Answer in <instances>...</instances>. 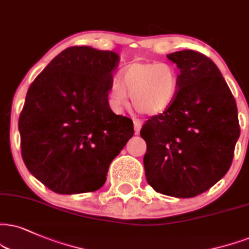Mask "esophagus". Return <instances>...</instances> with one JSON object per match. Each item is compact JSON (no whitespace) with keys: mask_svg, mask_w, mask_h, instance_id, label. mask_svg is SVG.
<instances>
[{"mask_svg":"<svg viewBox=\"0 0 249 249\" xmlns=\"http://www.w3.org/2000/svg\"><path fill=\"white\" fill-rule=\"evenodd\" d=\"M134 130H135V134L139 135L140 131H141V128H142V124H143V121L141 119H136L134 118Z\"/></svg>","mask_w":249,"mask_h":249,"instance_id":"34e87169","label":"esophagus"}]
</instances>
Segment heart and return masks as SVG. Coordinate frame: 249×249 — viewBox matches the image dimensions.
I'll return each mask as SVG.
<instances>
[{"instance_id": "obj_1", "label": "heart", "mask_w": 249, "mask_h": 249, "mask_svg": "<svg viewBox=\"0 0 249 249\" xmlns=\"http://www.w3.org/2000/svg\"><path fill=\"white\" fill-rule=\"evenodd\" d=\"M179 90V71L170 63L134 61L122 68L119 79H113L107 99L110 107L120 110L127 106V96L137 112L159 115L170 109Z\"/></svg>"}]
</instances>
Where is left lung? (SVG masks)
Returning <instances> with one entry per match:
<instances>
[{
	"label": "left lung",
	"instance_id": "obj_1",
	"mask_svg": "<svg viewBox=\"0 0 249 249\" xmlns=\"http://www.w3.org/2000/svg\"><path fill=\"white\" fill-rule=\"evenodd\" d=\"M180 69L179 90L170 109L143 124L144 170L156 192L194 197L228 173L240 135L235 99L217 66L204 54L167 55Z\"/></svg>",
	"mask_w": 249,
	"mask_h": 249
}]
</instances>
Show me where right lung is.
Wrapping results in <instances>:
<instances>
[{
	"label": "right lung",
	"mask_w": 249,
	"mask_h": 249,
	"mask_svg": "<svg viewBox=\"0 0 249 249\" xmlns=\"http://www.w3.org/2000/svg\"><path fill=\"white\" fill-rule=\"evenodd\" d=\"M119 55L72 46L30 85L18 128L27 170L57 194L94 192L134 135L133 121L109 108Z\"/></svg>",
	"instance_id": "right-lung-1"
}]
</instances>
